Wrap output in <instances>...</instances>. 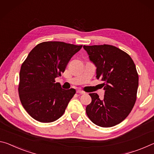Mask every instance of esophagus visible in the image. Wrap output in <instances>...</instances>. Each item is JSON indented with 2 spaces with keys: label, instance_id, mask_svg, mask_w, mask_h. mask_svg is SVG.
I'll return each instance as SVG.
<instances>
[{
  "label": "esophagus",
  "instance_id": "34e87169",
  "mask_svg": "<svg viewBox=\"0 0 154 154\" xmlns=\"http://www.w3.org/2000/svg\"><path fill=\"white\" fill-rule=\"evenodd\" d=\"M76 93L77 94H85V92L82 91L81 90H77Z\"/></svg>",
  "mask_w": 154,
  "mask_h": 154
}]
</instances>
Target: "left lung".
Wrapping results in <instances>:
<instances>
[{"mask_svg": "<svg viewBox=\"0 0 154 154\" xmlns=\"http://www.w3.org/2000/svg\"><path fill=\"white\" fill-rule=\"evenodd\" d=\"M91 61L95 64L96 78L104 82V97L90 94L91 102L86 112L98 126L112 127L130 114L137 100L138 75L130 55L110 45L84 46Z\"/></svg>", "mask_w": 154, "mask_h": 154, "instance_id": "left-lung-1", "label": "left lung"}]
</instances>
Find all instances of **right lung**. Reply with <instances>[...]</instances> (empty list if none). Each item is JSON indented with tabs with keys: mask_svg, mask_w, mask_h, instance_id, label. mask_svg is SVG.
Returning a JSON list of instances; mask_svg holds the SVG:
<instances>
[{
	"mask_svg": "<svg viewBox=\"0 0 154 154\" xmlns=\"http://www.w3.org/2000/svg\"><path fill=\"white\" fill-rule=\"evenodd\" d=\"M82 46L62 42L37 44L22 63L18 93L20 102L34 119L42 123L57 120L75 94L63 89L55 79L61 75L69 60Z\"/></svg>",
	"mask_w": 154,
	"mask_h": 154,
	"instance_id": "obj_1",
	"label": "right lung"
}]
</instances>
